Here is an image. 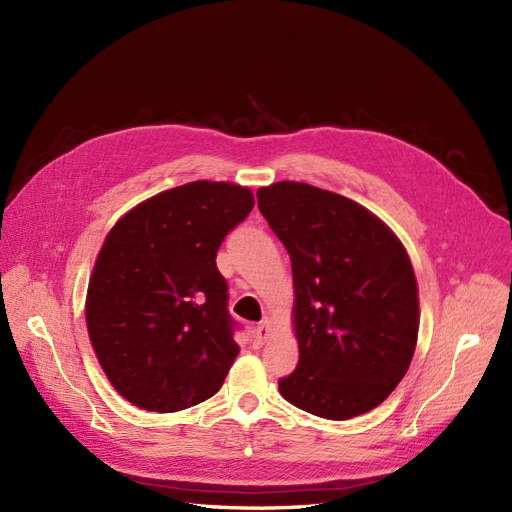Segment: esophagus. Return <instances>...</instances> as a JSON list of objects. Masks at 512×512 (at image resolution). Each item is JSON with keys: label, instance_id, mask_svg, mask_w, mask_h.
Returning a JSON list of instances; mask_svg holds the SVG:
<instances>
[{"label": "esophagus", "instance_id": "34e87169", "mask_svg": "<svg viewBox=\"0 0 512 512\" xmlns=\"http://www.w3.org/2000/svg\"><path fill=\"white\" fill-rule=\"evenodd\" d=\"M252 337H254V344H258V346L265 344L267 337H269V322L262 320V322L258 324V327H254Z\"/></svg>", "mask_w": 512, "mask_h": 512}]
</instances>
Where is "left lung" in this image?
Instances as JSON below:
<instances>
[{
	"instance_id": "1",
	"label": "left lung",
	"mask_w": 512,
	"mask_h": 512,
	"mask_svg": "<svg viewBox=\"0 0 512 512\" xmlns=\"http://www.w3.org/2000/svg\"><path fill=\"white\" fill-rule=\"evenodd\" d=\"M292 262L299 363L280 378L292 406L331 421L380 406L406 376L418 335L404 245L354 200L297 181L256 192Z\"/></svg>"
}]
</instances>
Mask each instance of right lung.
<instances>
[{
	"instance_id": "obj_1",
	"label": "right lung",
	"mask_w": 512,
	"mask_h": 512,
	"mask_svg": "<svg viewBox=\"0 0 512 512\" xmlns=\"http://www.w3.org/2000/svg\"><path fill=\"white\" fill-rule=\"evenodd\" d=\"M252 207L241 185L192 181L145 200L108 232L85 318L106 378L130 404L179 412L220 391L239 346L215 256Z\"/></svg>"
}]
</instances>
